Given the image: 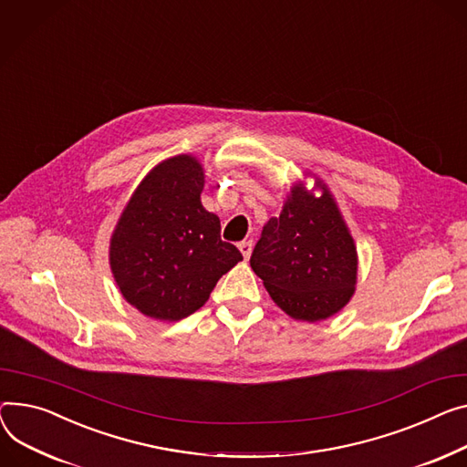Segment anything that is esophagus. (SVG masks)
I'll list each match as a JSON object with an SVG mask.
<instances>
[{
  "mask_svg": "<svg viewBox=\"0 0 467 467\" xmlns=\"http://www.w3.org/2000/svg\"><path fill=\"white\" fill-rule=\"evenodd\" d=\"M252 240H245V242H240L238 244V250L242 252V255H244V259L247 261V259H250V255H252Z\"/></svg>",
  "mask_w": 467,
  "mask_h": 467,
  "instance_id": "esophagus-1",
  "label": "esophagus"
}]
</instances>
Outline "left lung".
I'll list each match as a JSON object with an SVG mask.
<instances>
[{
	"label": "left lung",
	"mask_w": 467,
	"mask_h": 467,
	"mask_svg": "<svg viewBox=\"0 0 467 467\" xmlns=\"http://www.w3.org/2000/svg\"><path fill=\"white\" fill-rule=\"evenodd\" d=\"M250 265L272 300L295 319H327L355 293V244L325 188L314 197L296 185L279 217L265 225Z\"/></svg>",
	"instance_id": "8db88e82"
}]
</instances>
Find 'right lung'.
I'll return each mask as SVG.
<instances>
[{
  "instance_id": "add662e5",
  "label": "right lung",
  "mask_w": 467,
  "mask_h": 467,
  "mask_svg": "<svg viewBox=\"0 0 467 467\" xmlns=\"http://www.w3.org/2000/svg\"><path fill=\"white\" fill-rule=\"evenodd\" d=\"M204 174L192 155L155 167L123 210L110 240L116 284L140 314L180 321L208 300L238 261L220 217L201 204Z\"/></svg>"
}]
</instances>
